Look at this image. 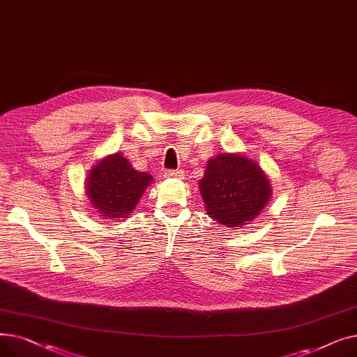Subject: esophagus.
Here are the masks:
<instances>
[{"instance_id": "esophagus-1", "label": "esophagus", "mask_w": 357, "mask_h": 357, "mask_svg": "<svg viewBox=\"0 0 357 357\" xmlns=\"http://www.w3.org/2000/svg\"><path fill=\"white\" fill-rule=\"evenodd\" d=\"M165 178H175V179H183L185 176V172L181 171V169H178V171H166Z\"/></svg>"}]
</instances>
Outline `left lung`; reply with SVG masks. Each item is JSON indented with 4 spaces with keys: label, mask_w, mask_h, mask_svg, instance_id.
<instances>
[{
    "label": "left lung",
    "mask_w": 357,
    "mask_h": 357,
    "mask_svg": "<svg viewBox=\"0 0 357 357\" xmlns=\"http://www.w3.org/2000/svg\"><path fill=\"white\" fill-rule=\"evenodd\" d=\"M205 211L221 227H241L265 210L272 183L259 163L246 155L218 153L210 158L198 181Z\"/></svg>",
    "instance_id": "left-lung-1"
}]
</instances>
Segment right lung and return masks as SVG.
<instances>
[{
    "label": "right lung",
    "mask_w": 357,
    "mask_h": 357,
    "mask_svg": "<svg viewBox=\"0 0 357 357\" xmlns=\"http://www.w3.org/2000/svg\"><path fill=\"white\" fill-rule=\"evenodd\" d=\"M153 176L140 172L120 153H112L91 167L85 192L93 211L107 221L126 220L135 211Z\"/></svg>",
    "instance_id": "1"
}]
</instances>
